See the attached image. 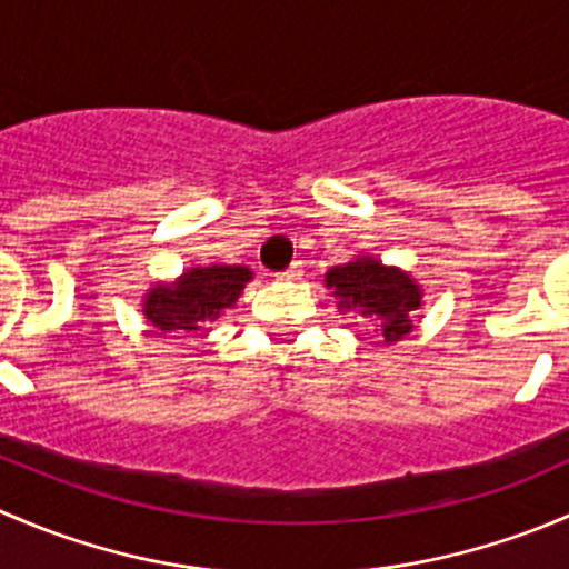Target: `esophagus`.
Here are the masks:
<instances>
[{"mask_svg":"<svg viewBox=\"0 0 569 569\" xmlns=\"http://www.w3.org/2000/svg\"><path fill=\"white\" fill-rule=\"evenodd\" d=\"M302 274V263H291L289 269H283V272H278L274 278L280 280V283H289V280H297Z\"/></svg>","mask_w":569,"mask_h":569,"instance_id":"1","label":"esophagus"}]
</instances>
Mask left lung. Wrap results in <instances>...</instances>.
<instances>
[{
	"instance_id": "obj_1",
	"label": "left lung",
	"mask_w": 569,
	"mask_h": 569,
	"mask_svg": "<svg viewBox=\"0 0 569 569\" xmlns=\"http://www.w3.org/2000/svg\"><path fill=\"white\" fill-rule=\"evenodd\" d=\"M327 286L336 291V297H341L343 306L338 308H358L363 317L380 319L386 341H399L405 332H410V313L421 306V295L412 278L386 269L371 258H358L347 267L330 269Z\"/></svg>"
}]
</instances>
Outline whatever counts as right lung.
Returning a JSON list of instances; mask_svg holds the SVG:
<instances>
[{
	"label": "right lung",
	"mask_w": 569,
	"mask_h": 569,
	"mask_svg": "<svg viewBox=\"0 0 569 569\" xmlns=\"http://www.w3.org/2000/svg\"><path fill=\"white\" fill-rule=\"evenodd\" d=\"M244 267L189 269L176 286H157L146 300V317L164 332L192 336L237 302L250 280Z\"/></svg>",
	"instance_id": "right-lung-1"
}]
</instances>
